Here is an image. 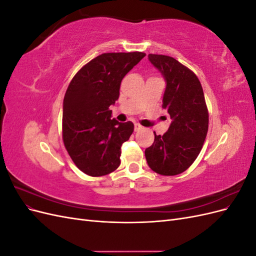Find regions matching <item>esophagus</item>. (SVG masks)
Segmentation results:
<instances>
[{
    "label": "esophagus",
    "instance_id": "1",
    "mask_svg": "<svg viewBox=\"0 0 256 256\" xmlns=\"http://www.w3.org/2000/svg\"><path fill=\"white\" fill-rule=\"evenodd\" d=\"M141 129H142V126L138 125V124H136V125H134V131H138V130H141Z\"/></svg>",
    "mask_w": 256,
    "mask_h": 256
}]
</instances>
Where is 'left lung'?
I'll list each match as a JSON object with an SVG mask.
<instances>
[{"instance_id": "left-lung-1", "label": "left lung", "mask_w": 256, "mask_h": 256, "mask_svg": "<svg viewBox=\"0 0 256 256\" xmlns=\"http://www.w3.org/2000/svg\"><path fill=\"white\" fill-rule=\"evenodd\" d=\"M148 60L166 80L162 106L172 118L164 136L145 150L148 166L160 175L186 171L198 156L208 131V111L198 76L175 58L150 54Z\"/></svg>"}]
</instances>
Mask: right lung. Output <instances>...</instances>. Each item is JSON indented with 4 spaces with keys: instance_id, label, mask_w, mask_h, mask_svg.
<instances>
[{
    "instance_id": "1",
    "label": "right lung",
    "mask_w": 256,
    "mask_h": 256,
    "mask_svg": "<svg viewBox=\"0 0 256 256\" xmlns=\"http://www.w3.org/2000/svg\"><path fill=\"white\" fill-rule=\"evenodd\" d=\"M145 56L142 52L104 53L74 76L63 102V141L79 170L104 176L120 164V147L134 132L131 122L112 118L120 82Z\"/></svg>"
}]
</instances>
